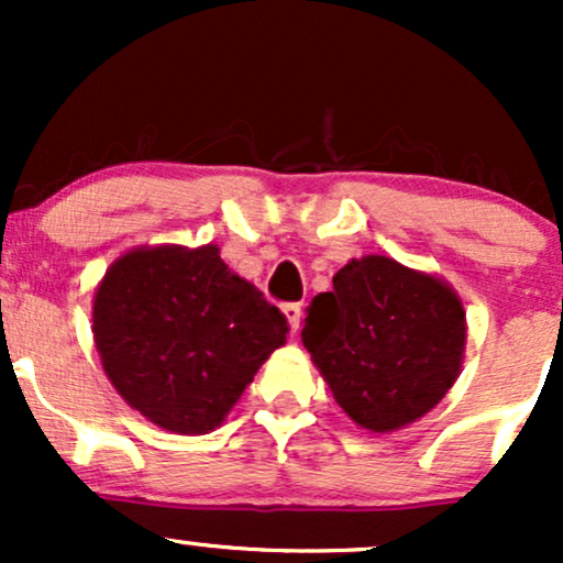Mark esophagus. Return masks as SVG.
<instances>
[{"instance_id":"1","label":"esophagus","mask_w":563,"mask_h":563,"mask_svg":"<svg viewBox=\"0 0 563 563\" xmlns=\"http://www.w3.org/2000/svg\"><path fill=\"white\" fill-rule=\"evenodd\" d=\"M283 314H286L288 318V325H290V331H299V325H301V303L299 301H288V303H283Z\"/></svg>"}]
</instances>
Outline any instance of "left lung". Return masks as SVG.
I'll list each match as a JSON object with an SVG mask.
<instances>
[{"mask_svg": "<svg viewBox=\"0 0 563 563\" xmlns=\"http://www.w3.org/2000/svg\"><path fill=\"white\" fill-rule=\"evenodd\" d=\"M301 341L354 423L394 431L426 416L455 384L466 312L437 277L363 256L309 301Z\"/></svg>", "mask_w": 563, "mask_h": 563, "instance_id": "8db88e82", "label": "left lung"}]
</instances>
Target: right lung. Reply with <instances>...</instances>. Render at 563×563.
<instances>
[{
  "label": "right lung",
  "instance_id": "obj_1",
  "mask_svg": "<svg viewBox=\"0 0 563 563\" xmlns=\"http://www.w3.org/2000/svg\"><path fill=\"white\" fill-rule=\"evenodd\" d=\"M92 322L115 391L177 434L222 423L288 333L286 314L232 275L217 245L121 256L97 288Z\"/></svg>",
  "mask_w": 563,
  "mask_h": 563
}]
</instances>
